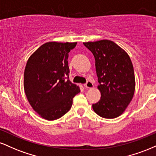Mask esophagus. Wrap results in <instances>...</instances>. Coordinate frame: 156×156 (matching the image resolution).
<instances>
[{
    "mask_svg": "<svg viewBox=\"0 0 156 156\" xmlns=\"http://www.w3.org/2000/svg\"><path fill=\"white\" fill-rule=\"evenodd\" d=\"M84 87H85L86 88H92V87H94V85H93V83L91 80H87V81L86 82V83H84Z\"/></svg>",
    "mask_w": 156,
    "mask_h": 156,
    "instance_id": "esophagus-1",
    "label": "esophagus"
}]
</instances>
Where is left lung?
Instances as JSON below:
<instances>
[{
	"label": "left lung",
	"mask_w": 156,
	"mask_h": 156,
	"mask_svg": "<svg viewBox=\"0 0 156 156\" xmlns=\"http://www.w3.org/2000/svg\"><path fill=\"white\" fill-rule=\"evenodd\" d=\"M94 55L101 98L92 104L100 117L113 119L123 113L135 91V76L129 55L110 40L84 42Z\"/></svg>",
	"instance_id": "8db88e82"
}]
</instances>
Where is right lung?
Listing matches in <instances>:
<instances>
[{
  "instance_id": "add662e5",
  "label": "right lung",
  "mask_w": 156,
  "mask_h": 156,
  "mask_svg": "<svg viewBox=\"0 0 156 156\" xmlns=\"http://www.w3.org/2000/svg\"><path fill=\"white\" fill-rule=\"evenodd\" d=\"M77 42H50L40 46L27 62L24 90L28 102L44 119L55 120L67 113L79 87L69 80V52Z\"/></svg>"
}]
</instances>
